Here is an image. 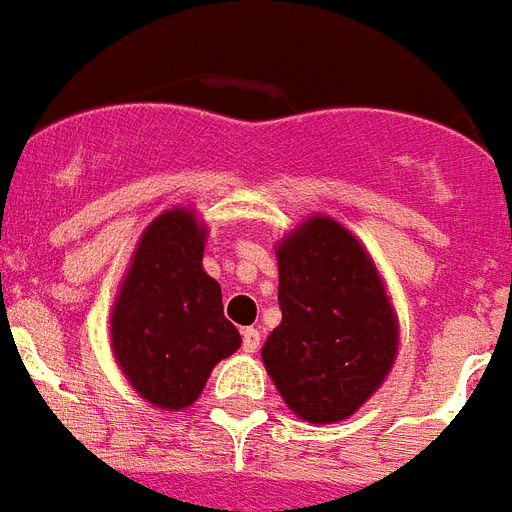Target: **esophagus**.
<instances>
[{
  "label": "esophagus",
  "mask_w": 512,
  "mask_h": 512,
  "mask_svg": "<svg viewBox=\"0 0 512 512\" xmlns=\"http://www.w3.org/2000/svg\"><path fill=\"white\" fill-rule=\"evenodd\" d=\"M242 349L247 354H255L260 349V330L257 328H244L242 330Z\"/></svg>",
  "instance_id": "esophagus-1"
}]
</instances>
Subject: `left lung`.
<instances>
[{
    "instance_id": "1",
    "label": "left lung",
    "mask_w": 512,
    "mask_h": 512,
    "mask_svg": "<svg viewBox=\"0 0 512 512\" xmlns=\"http://www.w3.org/2000/svg\"><path fill=\"white\" fill-rule=\"evenodd\" d=\"M281 325L263 364L299 419H349L388 377L398 317L372 257L330 216L299 223L276 247Z\"/></svg>"
}]
</instances>
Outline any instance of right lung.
<instances>
[{
  "label": "right lung",
  "instance_id": "obj_1",
  "mask_svg": "<svg viewBox=\"0 0 512 512\" xmlns=\"http://www.w3.org/2000/svg\"><path fill=\"white\" fill-rule=\"evenodd\" d=\"M205 223L187 208L150 221L111 309V349L145 401L182 411L210 372L242 346L223 317L221 286L203 268Z\"/></svg>",
  "mask_w": 512,
  "mask_h": 512
}]
</instances>
